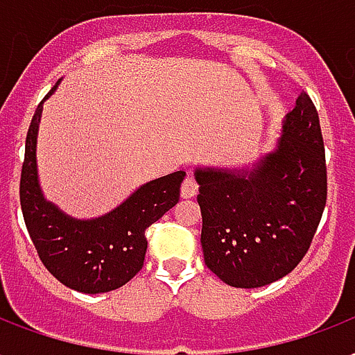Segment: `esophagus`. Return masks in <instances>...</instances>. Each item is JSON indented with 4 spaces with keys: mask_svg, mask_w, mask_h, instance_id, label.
Masks as SVG:
<instances>
[{
    "mask_svg": "<svg viewBox=\"0 0 355 355\" xmlns=\"http://www.w3.org/2000/svg\"><path fill=\"white\" fill-rule=\"evenodd\" d=\"M198 192V183L194 181V178L191 175H187L185 181H183V185H181V198H194Z\"/></svg>",
    "mask_w": 355,
    "mask_h": 355,
    "instance_id": "34e87169",
    "label": "esophagus"
}]
</instances>
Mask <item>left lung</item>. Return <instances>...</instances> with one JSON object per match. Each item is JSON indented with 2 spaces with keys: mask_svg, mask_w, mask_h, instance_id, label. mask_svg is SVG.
<instances>
[{
  "mask_svg": "<svg viewBox=\"0 0 355 355\" xmlns=\"http://www.w3.org/2000/svg\"><path fill=\"white\" fill-rule=\"evenodd\" d=\"M328 172L318 112L300 92L282 139L252 170L196 168L205 265L255 289L295 270L322 218Z\"/></svg>",
  "mask_w": 355,
  "mask_h": 355,
  "instance_id": "left-lung-1",
  "label": "left lung"
}]
</instances>
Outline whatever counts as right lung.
<instances>
[{"label":"right lung","instance_id":"1","mask_svg":"<svg viewBox=\"0 0 355 355\" xmlns=\"http://www.w3.org/2000/svg\"><path fill=\"white\" fill-rule=\"evenodd\" d=\"M57 85L44 100L53 94ZM42 103H38L27 131L21 164L20 203L27 232L44 266L62 285L87 295L109 293L125 285L142 268L148 248L144 233L178 203L185 172L178 170L150 181L111 213L92 220L64 215L44 198L38 185L37 135Z\"/></svg>","mask_w":355,"mask_h":355}]
</instances>
